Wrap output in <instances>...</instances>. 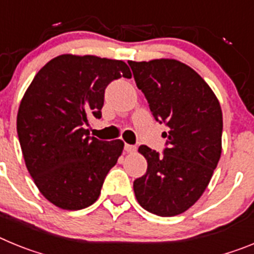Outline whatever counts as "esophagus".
<instances>
[{
    "label": "esophagus",
    "instance_id": "obj_1",
    "mask_svg": "<svg viewBox=\"0 0 254 254\" xmlns=\"http://www.w3.org/2000/svg\"><path fill=\"white\" fill-rule=\"evenodd\" d=\"M136 146L134 145H129V143H125V151L128 152V154H132V152L136 151Z\"/></svg>",
    "mask_w": 254,
    "mask_h": 254
}]
</instances>
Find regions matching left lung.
I'll list each match as a JSON object with an SVG mask.
<instances>
[{"label": "left lung", "instance_id": "8db88e82", "mask_svg": "<svg viewBox=\"0 0 254 254\" xmlns=\"http://www.w3.org/2000/svg\"><path fill=\"white\" fill-rule=\"evenodd\" d=\"M152 116L169 131L159 155L141 145L146 174L133 182L137 202L158 216H176L198 201L221 155L223 112L214 91L194 69L177 60L129 61Z\"/></svg>", "mask_w": 254, "mask_h": 254}]
</instances>
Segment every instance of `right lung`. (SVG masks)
<instances>
[{
    "label": "right lung",
    "mask_w": 254,
    "mask_h": 254,
    "mask_svg": "<svg viewBox=\"0 0 254 254\" xmlns=\"http://www.w3.org/2000/svg\"><path fill=\"white\" fill-rule=\"evenodd\" d=\"M131 77L118 60L62 55L39 69L22 96L16 128L35 186L62 210H81L99 198L108 172L125 143L90 137V117H102L104 91Z\"/></svg>",
    "instance_id": "right-lung-1"
}]
</instances>
